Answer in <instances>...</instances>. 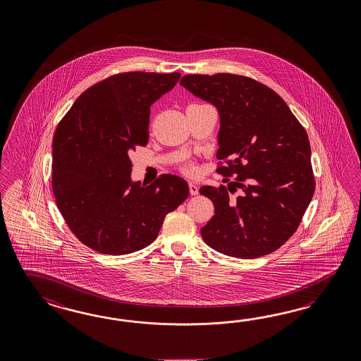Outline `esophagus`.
I'll list each match as a JSON object with an SVG mask.
<instances>
[{
	"instance_id": "obj_1",
	"label": "esophagus",
	"mask_w": 361,
	"mask_h": 361,
	"mask_svg": "<svg viewBox=\"0 0 361 361\" xmlns=\"http://www.w3.org/2000/svg\"><path fill=\"white\" fill-rule=\"evenodd\" d=\"M188 187H190V194H191V195H197V194H199V187H197L196 183L190 182Z\"/></svg>"
}]
</instances>
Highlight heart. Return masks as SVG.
Wrapping results in <instances>:
<instances>
[{
    "label": "heart",
    "instance_id": "b5f03b06",
    "mask_svg": "<svg viewBox=\"0 0 361 361\" xmlns=\"http://www.w3.org/2000/svg\"><path fill=\"white\" fill-rule=\"evenodd\" d=\"M194 170H195V169H194V166L192 165L185 166V171L187 174H192V173H194Z\"/></svg>",
    "mask_w": 361,
    "mask_h": 361
}]
</instances>
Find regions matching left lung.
Returning a JSON list of instances; mask_svg holds the SVG:
<instances>
[{
	"instance_id": "left-lung-1",
	"label": "left lung",
	"mask_w": 361,
	"mask_h": 361,
	"mask_svg": "<svg viewBox=\"0 0 361 361\" xmlns=\"http://www.w3.org/2000/svg\"><path fill=\"white\" fill-rule=\"evenodd\" d=\"M180 85L217 108V167L226 185H203L215 215L200 229L208 247L231 257L257 258L297 231L314 195L311 147L305 128L267 85L233 73L185 75ZM239 190L231 198L229 192Z\"/></svg>"
}]
</instances>
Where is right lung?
I'll list each match as a JSON object with an SVG mask.
<instances>
[{"label": "right lung", "instance_id": "obj_1", "mask_svg": "<svg viewBox=\"0 0 361 361\" xmlns=\"http://www.w3.org/2000/svg\"><path fill=\"white\" fill-rule=\"evenodd\" d=\"M180 73H124L76 99L52 141V191L63 219L84 245L111 256L154 241L165 216L188 196L183 178L132 182L129 153L149 141L150 106Z\"/></svg>", "mask_w": 361, "mask_h": 361}]
</instances>
